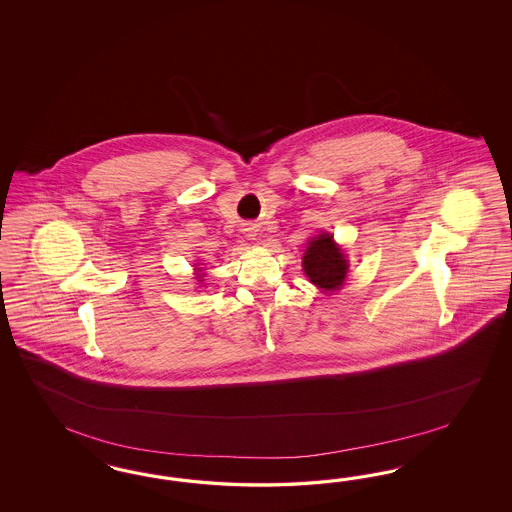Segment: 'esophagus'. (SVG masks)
<instances>
[{"label":"esophagus","instance_id":"1","mask_svg":"<svg viewBox=\"0 0 512 512\" xmlns=\"http://www.w3.org/2000/svg\"><path fill=\"white\" fill-rule=\"evenodd\" d=\"M246 231H248L249 236H253V231H255V229H253V227H249Z\"/></svg>","mask_w":512,"mask_h":512}]
</instances>
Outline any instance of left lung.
<instances>
[{"label":"left lung","mask_w":512,"mask_h":512,"mask_svg":"<svg viewBox=\"0 0 512 512\" xmlns=\"http://www.w3.org/2000/svg\"><path fill=\"white\" fill-rule=\"evenodd\" d=\"M347 261L330 234H319L310 242L304 255V272L311 283L325 291L340 289L347 274Z\"/></svg>","instance_id":"obj_1"}]
</instances>
